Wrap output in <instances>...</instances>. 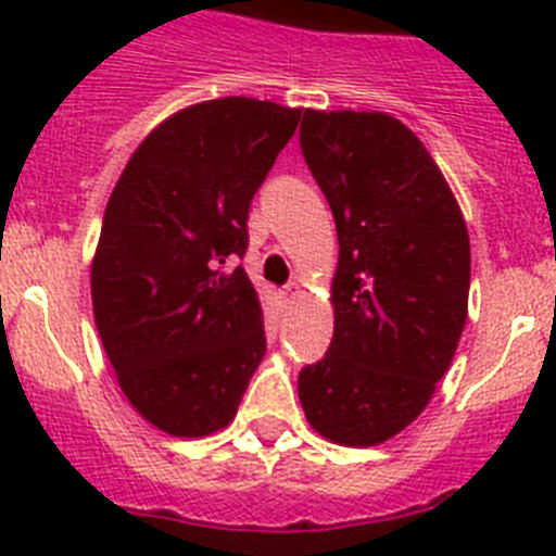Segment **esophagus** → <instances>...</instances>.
<instances>
[{
    "label": "esophagus",
    "instance_id": "34e87169",
    "mask_svg": "<svg viewBox=\"0 0 556 556\" xmlns=\"http://www.w3.org/2000/svg\"><path fill=\"white\" fill-rule=\"evenodd\" d=\"M301 283H287V287H283V298H287V301H294V298H301Z\"/></svg>",
    "mask_w": 556,
    "mask_h": 556
}]
</instances>
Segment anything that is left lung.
Listing matches in <instances>:
<instances>
[{"label": "left lung", "instance_id": "left-lung-1", "mask_svg": "<svg viewBox=\"0 0 556 556\" xmlns=\"http://www.w3.org/2000/svg\"><path fill=\"white\" fill-rule=\"evenodd\" d=\"M301 150L337 223L333 339L298 395L317 434L367 448L429 406L468 320L470 239L424 141L381 111H306Z\"/></svg>", "mask_w": 556, "mask_h": 556}]
</instances>
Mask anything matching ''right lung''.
Wrapping results in <instances>:
<instances>
[{"label":"right lung","instance_id":"right-lung-1","mask_svg":"<svg viewBox=\"0 0 556 556\" xmlns=\"http://www.w3.org/2000/svg\"><path fill=\"white\" fill-rule=\"evenodd\" d=\"M301 108L223 97L172 113L136 147L91 262L102 348L130 406L172 437H208L267 351L242 267L250 200Z\"/></svg>","mask_w":556,"mask_h":556}]
</instances>
